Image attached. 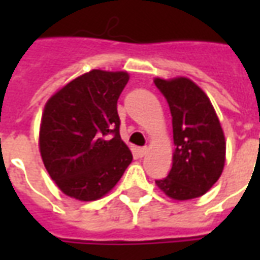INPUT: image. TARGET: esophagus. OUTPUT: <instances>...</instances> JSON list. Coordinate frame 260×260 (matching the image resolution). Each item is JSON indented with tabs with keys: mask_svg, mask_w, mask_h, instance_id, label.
Masks as SVG:
<instances>
[{
	"mask_svg": "<svg viewBox=\"0 0 260 260\" xmlns=\"http://www.w3.org/2000/svg\"><path fill=\"white\" fill-rule=\"evenodd\" d=\"M147 150H149L147 147H139V149H138V153H139V156H141V157H143V156L147 153Z\"/></svg>",
	"mask_w": 260,
	"mask_h": 260,
	"instance_id": "1",
	"label": "esophagus"
}]
</instances>
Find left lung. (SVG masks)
Here are the masks:
<instances>
[{"label":"left lung","mask_w":260,"mask_h":260,"mask_svg":"<svg viewBox=\"0 0 260 260\" xmlns=\"http://www.w3.org/2000/svg\"><path fill=\"white\" fill-rule=\"evenodd\" d=\"M173 117L174 153L169 175L156 184L175 201L205 195L223 173L225 139L212 103L188 78L154 79Z\"/></svg>","instance_id":"left-lung-1"}]
</instances>
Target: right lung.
Here are the masks:
<instances>
[{
    "label": "right lung",
    "mask_w": 260,
    "mask_h": 260,
    "mask_svg": "<svg viewBox=\"0 0 260 260\" xmlns=\"http://www.w3.org/2000/svg\"><path fill=\"white\" fill-rule=\"evenodd\" d=\"M129 75L93 69L48 99L39 146L44 167L65 195L97 201L132 161L119 136L117 102Z\"/></svg>",
    "instance_id": "1"
}]
</instances>
